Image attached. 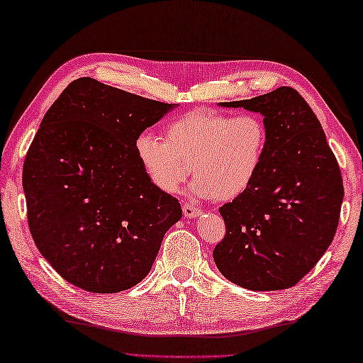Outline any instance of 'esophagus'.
I'll use <instances>...</instances> for the list:
<instances>
[{"mask_svg":"<svg viewBox=\"0 0 363 363\" xmlns=\"http://www.w3.org/2000/svg\"><path fill=\"white\" fill-rule=\"evenodd\" d=\"M199 213H201V209H199V207H196V206L189 204V203H185V204H183V216H185L186 218L198 217Z\"/></svg>","mask_w":363,"mask_h":363,"instance_id":"esophagus-1","label":"esophagus"}]
</instances>
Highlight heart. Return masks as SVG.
<instances>
[{"label": "heart", "instance_id": "heart-1", "mask_svg": "<svg viewBox=\"0 0 363 363\" xmlns=\"http://www.w3.org/2000/svg\"><path fill=\"white\" fill-rule=\"evenodd\" d=\"M269 130L257 114L196 109L164 127V141L141 133L135 152L159 191L175 194L191 172L199 198L231 201L245 194L262 167Z\"/></svg>", "mask_w": 363, "mask_h": 363}]
</instances>
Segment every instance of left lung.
I'll list each match as a JSON object with an SVG mask.
<instances>
[{"mask_svg": "<svg viewBox=\"0 0 363 363\" xmlns=\"http://www.w3.org/2000/svg\"><path fill=\"white\" fill-rule=\"evenodd\" d=\"M222 106L262 114L269 145L251 188L218 209L227 233L213 260L241 288H291L335 238L344 198L340 165L317 116L294 88Z\"/></svg>", "mask_w": 363, "mask_h": 363, "instance_id": "8db88e82", "label": "left lung"}]
</instances>
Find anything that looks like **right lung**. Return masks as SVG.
<instances>
[{
    "mask_svg": "<svg viewBox=\"0 0 363 363\" xmlns=\"http://www.w3.org/2000/svg\"><path fill=\"white\" fill-rule=\"evenodd\" d=\"M170 109L82 77L41 121L22 172L28 228L74 286L108 294L138 284L182 218L178 199L152 185L135 152Z\"/></svg>",
    "mask_w": 363,
    "mask_h": 363,
    "instance_id": "add662e5",
    "label": "right lung"
}]
</instances>
